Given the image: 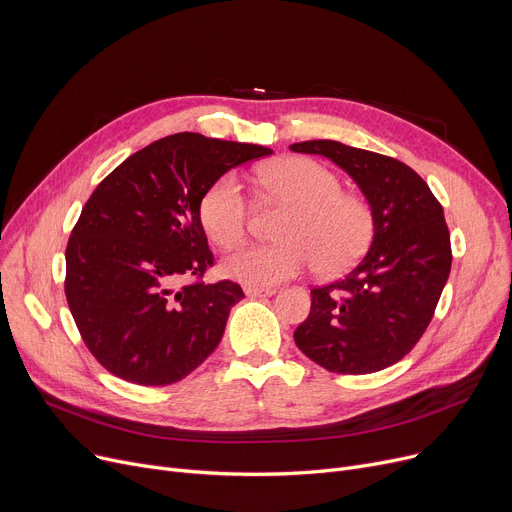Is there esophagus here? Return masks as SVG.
<instances>
[{"instance_id": "1", "label": "esophagus", "mask_w": 512, "mask_h": 512, "mask_svg": "<svg viewBox=\"0 0 512 512\" xmlns=\"http://www.w3.org/2000/svg\"><path fill=\"white\" fill-rule=\"evenodd\" d=\"M247 297L251 299H257V297H272V294L276 292V288H257V286H247L245 288Z\"/></svg>"}]
</instances>
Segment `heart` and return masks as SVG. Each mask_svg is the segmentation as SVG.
<instances>
[{
    "instance_id": "b5f03b06",
    "label": "heart",
    "mask_w": 512,
    "mask_h": 512,
    "mask_svg": "<svg viewBox=\"0 0 512 512\" xmlns=\"http://www.w3.org/2000/svg\"><path fill=\"white\" fill-rule=\"evenodd\" d=\"M257 182L274 199L292 205L280 236L270 245H253L226 257L224 272L249 286L270 288L311 267L321 276H338L361 261L375 236L371 203L344 191L342 178L307 157H290L265 166ZM199 218L207 236L222 249L245 240L251 203L232 172L215 180L201 199Z\"/></svg>"
}]
</instances>
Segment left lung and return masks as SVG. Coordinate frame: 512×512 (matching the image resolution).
<instances>
[{"instance_id":"1","label":"left lung","mask_w":512,"mask_h":512,"mask_svg":"<svg viewBox=\"0 0 512 512\" xmlns=\"http://www.w3.org/2000/svg\"><path fill=\"white\" fill-rule=\"evenodd\" d=\"M332 159L375 213L367 255L338 282L311 290V311L294 330L301 351L328 371L363 375L413 351L434 317L450 274V232L440 201L402 161L338 141L290 145Z\"/></svg>"}]
</instances>
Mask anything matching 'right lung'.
Masks as SVG:
<instances>
[{
    "mask_svg": "<svg viewBox=\"0 0 512 512\" xmlns=\"http://www.w3.org/2000/svg\"><path fill=\"white\" fill-rule=\"evenodd\" d=\"M272 149L178 132L107 174L66 247L64 292L91 355L120 380L168 386L220 344L245 297L232 280L205 284L213 253L199 218L207 188ZM182 279H191L179 286Z\"/></svg>",
    "mask_w": 512,
    "mask_h": 512,
    "instance_id": "right-lung-1",
    "label": "right lung"
}]
</instances>
